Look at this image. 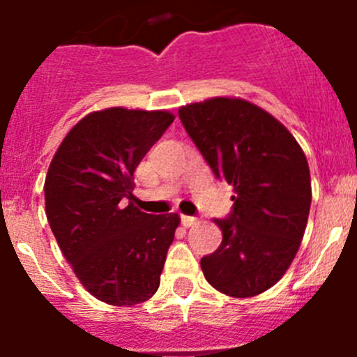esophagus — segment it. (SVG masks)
Masks as SVG:
<instances>
[{
	"mask_svg": "<svg viewBox=\"0 0 357 357\" xmlns=\"http://www.w3.org/2000/svg\"><path fill=\"white\" fill-rule=\"evenodd\" d=\"M181 222H182V225H184V227H191V225H195L198 220H197V218H193V216H185V214H182Z\"/></svg>",
	"mask_w": 357,
	"mask_h": 357,
	"instance_id": "obj_1",
	"label": "esophagus"
}]
</instances>
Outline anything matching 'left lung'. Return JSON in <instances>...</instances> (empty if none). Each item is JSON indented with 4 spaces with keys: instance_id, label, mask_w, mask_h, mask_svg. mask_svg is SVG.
<instances>
[{
    "instance_id": "left-lung-1",
    "label": "left lung",
    "mask_w": 357,
    "mask_h": 357,
    "mask_svg": "<svg viewBox=\"0 0 357 357\" xmlns=\"http://www.w3.org/2000/svg\"><path fill=\"white\" fill-rule=\"evenodd\" d=\"M178 118L216 178L234 188L232 213L214 220L222 245L202 257L207 282L247 298L277 284L295 259L311 207L307 159L288 128L241 98H211Z\"/></svg>"
}]
</instances>
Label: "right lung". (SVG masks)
<instances>
[{"label": "right lung", "mask_w": 357, "mask_h": 357, "mask_svg": "<svg viewBox=\"0 0 357 357\" xmlns=\"http://www.w3.org/2000/svg\"><path fill=\"white\" fill-rule=\"evenodd\" d=\"M175 119L168 110H98L75 125L50 164L46 216L84 288L110 305L148 301L181 218L130 200L134 172Z\"/></svg>", "instance_id": "right-lung-1"}]
</instances>
